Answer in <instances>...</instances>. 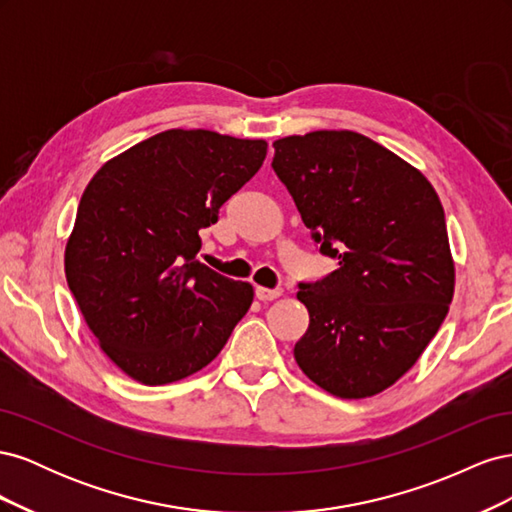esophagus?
<instances>
[{
	"mask_svg": "<svg viewBox=\"0 0 512 512\" xmlns=\"http://www.w3.org/2000/svg\"><path fill=\"white\" fill-rule=\"evenodd\" d=\"M282 297V290L280 288H262V286H256V299L258 301H275Z\"/></svg>",
	"mask_w": 512,
	"mask_h": 512,
	"instance_id": "1",
	"label": "esophagus"
}]
</instances>
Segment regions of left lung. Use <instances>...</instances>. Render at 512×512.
I'll list each match as a JSON object with an SVG mask.
<instances>
[{"label": "left lung", "instance_id": "obj_1", "mask_svg": "<svg viewBox=\"0 0 512 512\" xmlns=\"http://www.w3.org/2000/svg\"><path fill=\"white\" fill-rule=\"evenodd\" d=\"M273 147L275 175L339 265L299 284L309 327L294 359L335 397L378 395L418 361L453 301L440 198L421 170L359 132L316 130Z\"/></svg>", "mask_w": 512, "mask_h": 512}]
</instances>
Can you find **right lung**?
<instances>
[{
    "label": "right lung",
    "instance_id": "add662e5",
    "mask_svg": "<svg viewBox=\"0 0 512 512\" xmlns=\"http://www.w3.org/2000/svg\"><path fill=\"white\" fill-rule=\"evenodd\" d=\"M267 158V141L166 130L87 183L66 243V280L102 352L132 380L188 378L220 354L254 288L200 265L198 230Z\"/></svg>",
    "mask_w": 512,
    "mask_h": 512
}]
</instances>
